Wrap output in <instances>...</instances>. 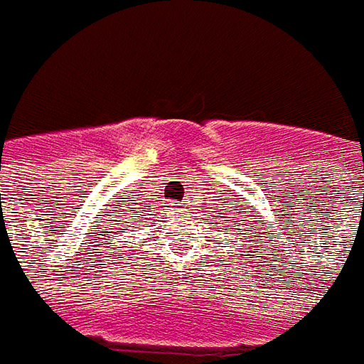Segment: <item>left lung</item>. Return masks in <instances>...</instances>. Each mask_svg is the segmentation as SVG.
<instances>
[{"instance_id":"8db88e82","label":"left lung","mask_w":364,"mask_h":364,"mask_svg":"<svg viewBox=\"0 0 364 364\" xmlns=\"http://www.w3.org/2000/svg\"><path fill=\"white\" fill-rule=\"evenodd\" d=\"M217 213H218V210H217ZM227 218H229V217H227ZM213 225H215V223H213ZM235 225L239 227V223H237V220H235ZM249 225H251V220H249ZM239 231H243V229H239ZM237 235H239V232H237ZM241 235H245V232H241Z\"/></svg>"}]
</instances>
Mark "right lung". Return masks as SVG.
<instances>
[{
    "label": "right lung",
    "instance_id": "1",
    "mask_svg": "<svg viewBox=\"0 0 364 364\" xmlns=\"http://www.w3.org/2000/svg\"><path fill=\"white\" fill-rule=\"evenodd\" d=\"M117 206H119V204H117ZM146 213H149V210H146ZM121 217H125V210H123V208H121ZM141 217H146V215H141ZM123 225H125V220H123V218H119L117 227H123ZM105 232H109V231H105ZM121 232H125V229H117V231L113 232V235H121ZM103 237H107V235H103ZM113 239H115V237H107L105 241H103V245H105V247H109L107 251H111V249L119 251V249H117V245L113 243ZM99 251H101V249H99Z\"/></svg>",
    "mask_w": 364,
    "mask_h": 364
}]
</instances>
